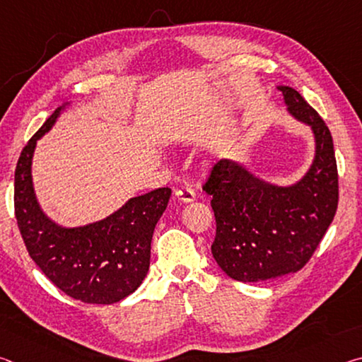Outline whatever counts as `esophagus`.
Wrapping results in <instances>:
<instances>
[{
    "label": "esophagus",
    "mask_w": 362,
    "mask_h": 362,
    "mask_svg": "<svg viewBox=\"0 0 362 362\" xmlns=\"http://www.w3.org/2000/svg\"><path fill=\"white\" fill-rule=\"evenodd\" d=\"M174 196L179 201H182V203H192V201H194V198H196V194H194L193 189L192 188H187V187L175 189Z\"/></svg>",
    "instance_id": "34e87169"
}]
</instances>
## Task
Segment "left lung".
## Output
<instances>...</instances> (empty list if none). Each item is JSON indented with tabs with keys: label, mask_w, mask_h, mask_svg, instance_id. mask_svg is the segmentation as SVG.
<instances>
[{
	"label": "left lung",
	"mask_w": 362,
	"mask_h": 362,
	"mask_svg": "<svg viewBox=\"0 0 362 362\" xmlns=\"http://www.w3.org/2000/svg\"><path fill=\"white\" fill-rule=\"evenodd\" d=\"M278 89L287 113L313 134L315 156L308 170L291 185H278L240 163L220 159L204 185L217 223L212 257L222 272L243 283L303 268L339 204L334 142L326 122L291 86Z\"/></svg>",
	"instance_id": "obj_1"
}]
</instances>
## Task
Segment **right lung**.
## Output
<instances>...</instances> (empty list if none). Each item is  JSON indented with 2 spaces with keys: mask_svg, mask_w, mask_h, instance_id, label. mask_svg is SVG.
Wrapping results in <instances>:
<instances>
[{
  "mask_svg": "<svg viewBox=\"0 0 362 362\" xmlns=\"http://www.w3.org/2000/svg\"><path fill=\"white\" fill-rule=\"evenodd\" d=\"M70 105L57 107L21 153L14 175L16 218L30 257L51 283L84 303L110 305L136 291L148 273L153 231L166 211L170 188L127 199L93 223L54 222L36 198L32 163L36 142Z\"/></svg>",
  "mask_w": 362,
  "mask_h": 362,
  "instance_id": "1",
  "label": "right lung"
}]
</instances>
